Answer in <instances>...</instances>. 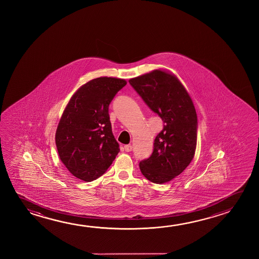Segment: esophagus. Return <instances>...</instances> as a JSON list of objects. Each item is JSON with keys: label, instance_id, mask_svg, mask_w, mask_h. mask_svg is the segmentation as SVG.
<instances>
[{"label": "esophagus", "instance_id": "34e87169", "mask_svg": "<svg viewBox=\"0 0 259 259\" xmlns=\"http://www.w3.org/2000/svg\"><path fill=\"white\" fill-rule=\"evenodd\" d=\"M123 148H124L125 152H131L133 147H132L131 144H127V145H124Z\"/></svg>", "mask_w": 259, "mask_h": 259}]
</instances>
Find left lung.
Wrapping results in <instances>:
<instances>
[{"label":"left lung","instance_id":"1","mask_svg":"<svg viewBox=\"0 0 259 259\" xmlns=\"http://www.w3.org/2000/svg\"><path fill=\"white\" fill-rule=\"evenodd\" d=\"M130 85L161 117L163 128L154 139L141 172L150 182L168 183L183 172L195 154L198 120L191 97L178 78L161 69L134 77Z\"/></svg>","mask_w":259,"mask_h":259}]
</instances>
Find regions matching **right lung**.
Instances as JSON below:
<instances>
[{"label":"right lung","instance_id":"right-lung-1","mask_svg":"<svg viewBox=\"0 0 259 259\" xmlns=\"http://www.w3.org/2000/svg\"><path fill=\"white\" fill-rule=\"evenodd\" d=\"M125 85L122 78H95L77 89L66 106L56 145L60 160L76 178L92 182L102 176L120 152L108 107Z\"/></svg>","mask_w":259,"mask_h":259}]
</instances>
